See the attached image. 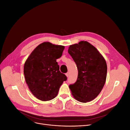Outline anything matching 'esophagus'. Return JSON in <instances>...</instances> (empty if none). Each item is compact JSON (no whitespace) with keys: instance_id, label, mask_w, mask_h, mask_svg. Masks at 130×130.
I'll return each instance as SVG.
<instances>
[{"instance_id":"esophagus-1","label":"esophagus","mask_w":130,"mask_h":130,"mask_svg":"<svg viewBox=\"0 0 130 130\" xmlns=\"http://www.w3.org/2000/svg\"><path fill=\"white\" fill-rule=\"evenodd\" d=\"M66 76L67 77H69V72H67V73H66Z\"/></svg>"}]
</instances>
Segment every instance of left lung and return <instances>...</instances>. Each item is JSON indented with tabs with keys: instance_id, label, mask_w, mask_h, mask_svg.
<instances>
[{
	"instance_id": "left-lung-1",
	"label": "left lung",
	"mask_w": 130,
	"mask_h": 130,
	"mask_svg": "<svg viewBox=\"0 0 130 130\" xmlns=\"http://www.w3.org/2000/svg\"><path fill=\"white\" fill-rule=\"evenodd\" d=\"M68 52L78 70L76 82L69 85L72 94L80 102H90L98 96L105 83L106 61L96 48L86 41L70 45Z\"/></svg>"
}]
</instances>
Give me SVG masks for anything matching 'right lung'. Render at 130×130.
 Wrapping results in <instances>:
<instances>
[{
	"mask_svg": "<svg viewBox=\"0 0 130 130\" xmlns=\"http://www.w3.org/2000/svg\"><path fill=\"white\" fill-rule=\"evenodd\" d=\"M64 48L63 46L44 42L36 47L25 61L26 82L38 100L47 101L54 99L60 85L67 80L65 75L59 71L56 61L62 55Z\"/></svg>",
	"mask_w": 130,
	"mask_h": 130,
	"instance_id": "obj_1",
	"label": "right lung"
}]
</instances>
